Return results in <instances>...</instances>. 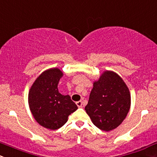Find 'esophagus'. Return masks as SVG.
Segmentation results:
<instances>
[{"label": "esophagus", "mask_w": 157, "mask_h": 157, "mask_svg": "<svg viewBox=\"0 0 157 157\" xmlns=\"http://www.w3.org/2000/svg\"><path fill=\"white\" fill-rule=\"evenodd\" d=\"M76 105L78 106V107H82V102L81 101H78V102H76Z\"/></svg>", "instance_id": "34e87169"}]
</instances>
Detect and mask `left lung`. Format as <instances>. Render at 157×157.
<instances>
[{"instance_id": "obj_1", "label": "left lung", "mask_w": 157, "mask_h": 157, "mask_svg": "<svg viewBox=\"0 0 157 157\" xmlns=\"http://www.w3.org/2000/svg\"><path fill=\"white\" fill-rule=\"evenodd\" d=\"M130 106L131 94L123 79L106 70L94 82L85 109L95 126L109 132L121 125Z\"/></svg>"}]
</instances>
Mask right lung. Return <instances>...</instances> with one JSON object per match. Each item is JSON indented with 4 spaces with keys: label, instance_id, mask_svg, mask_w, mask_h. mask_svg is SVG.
Here are the masks:
<instances>
[{
    "label": "right lung",
    "instance_id": "1",
    "mask_svg": "<svg viewBox=\"0 0 157 157\" xmlns=\"http://www.w3.org/2000/svg\"><path fill=\"white\" fill-rule=\"evenodd\" d=\"M63 72L58 68L44 71L29 91V106L34 119L40 125L56 130L66 124L68 117L78 106L69 95H63L58 90V84Z\"/></svg>",
    "mask_w": 157,
    "mask_h": 157
}]
</instances>
